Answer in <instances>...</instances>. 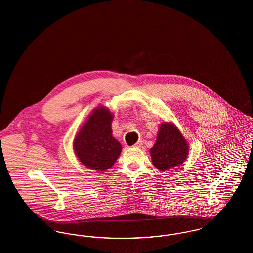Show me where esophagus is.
<instances>
[{"label":"esophagus","mask_w":253,"mask_h":253,"mask_svg":"<svg viewBox=\"0 0 253 253\" xmlns=\"http://www.w3.org/2000/svg\"><path fill=\"white\" fill-rule=\"evenodd\" d=\"M141 146H142V141H141V140H138L135 144L133 145L134 148H139V147H141Z\"/></svg>","instance_id":"1"}]
</instances>
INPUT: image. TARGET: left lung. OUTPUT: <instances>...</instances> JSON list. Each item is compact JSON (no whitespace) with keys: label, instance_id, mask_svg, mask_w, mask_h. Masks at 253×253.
Masks as SVG:
<instances>
[{"label":"left lung","instance_id":"obj_1","mask_svg":"<svg viewBox=\"0 0 253 253\" xmlns=\"http://www.w3.org/2000/svg\"><path fill=\"white\" fill-rule=\"evenodd\" d=\"M189 149L188 141L174 123L161 122L156 143L150 149L152 162L162 171L179 167L187 159Z\"/></svg>","mask_w":253,"mask_h":253}]
</instances>
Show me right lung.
Instances as JSON below:
<instances>
[{
  "mask_svg": "<svg viewBox=\"0 0 253 253\" xmlns=\"http://www.w3.org/2000/svg\"><path fill=\"white\" fill-rule=\"evenodd\" d=\"M114 114L105 106L92 111L77 132L73 148L75 155L86 168L105 171L121 155V144L112 135Z\"/></svg>",
  "mask_w": 253,
  "mask_h": 253,
  "instance_id": "obj_1",
  "label": "right lung"
}]
</instances>
